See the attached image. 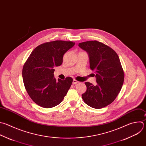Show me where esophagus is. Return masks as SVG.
<instances>
[{"mask_svg": "<svg viewBox=\"0 0 146 146\" xmlns=\"http://www.w3.org/2000/svg\"><path fill=\"white\" fill-rule=\"evenodd\" d=\"M79 82L78 81H77V80H73V84H78Z\"/></svg>", "mask_w": 146, "mask_h": 146, "instance_id": "34e87169", "label": "esophagus"}]
</instances>
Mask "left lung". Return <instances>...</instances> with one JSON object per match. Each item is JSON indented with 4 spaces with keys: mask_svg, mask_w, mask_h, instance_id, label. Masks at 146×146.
I'll use <instances>...</instances> for the list:
<instances>
[{
    "mask_svg": "<svg viewBox=\"0 0 146 146\" xmlns=\"http://www.w3.org/2000/svg\"><path fill=\"white\" fill-rule=\"evenodd\" d=\"M78 46L88 53L90 68L94 72L97 82L96 85L85 82L87 89L82 98L92 108L105 107L115 100L124 82L119 56L112 48L97 40L81 42Z\"/></svg>",
    "mask_w": 146,
    "mask_h": 146,
    "instance_id": "obj_1",
    "label": "left lung"
}]
</instances>
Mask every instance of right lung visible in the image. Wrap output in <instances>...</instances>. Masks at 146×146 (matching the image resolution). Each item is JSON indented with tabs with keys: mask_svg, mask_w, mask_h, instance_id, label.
I'll return each mask as SVG.
<instances>
[{
	"mask_svg": "<svg viewBox=\"0 0 146 146\" xmlns=\"http://www.w3.org/2000/svg\"><path fill=\"white\" fill-rule=\"evenodd\" d=\"M74 42L55 40L37 46L25 64L22 77L26 90L38 106L50 108L60 104L73 82L68 77L58 81L54 77V66H60L64 54L73 47Z\"/></svg>",
	"mask_w": 146,
	"mask_h": 146,
	"instance_id": "add662e5",
	"label": "right lung"
}]
</instances>
